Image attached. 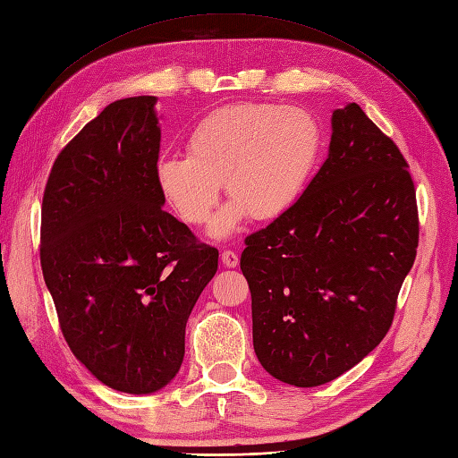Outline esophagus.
Here are the masks:
<instances>
[{"instance_id": "obj_1", "label": "esophagus", "mask_w": 458, "mask_h": 458, "mask_svg": "<svg viewBox=\"0 0 458 458\" xmlns=\"http://www.w3.org/2000/svg\"><path fill=\"white\" fill-rule=\"evenodd\" d=\"M221 262L227 267H237L239 266V254L231 249H225L221 252Z\"/></svg>"}]
</instances>
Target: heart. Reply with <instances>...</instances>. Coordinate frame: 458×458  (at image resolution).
Masks as SVG:
<instances>
[{"instance_id":"1","label":"heart","mask_w":458,"mask_h":458,"mask_svg":"<svg viewBox=\"0 0 458 458\" xmlns=\"http://www.w3.org/2000/svg\"><path fill=\"white\" fill-rule=\"evenodd\" d=\"M325 136L317 116L301 106L229 105L204 116L186 138L188 155L155 166V182L178 219L202 227L217 206L221 182L231 202L214 223L223 237L244 216L276 219L303 196Z\"/></svg>"}]
</instances>
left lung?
Returning a JSON list of instances; mask_svg holds the SVG:
<instances>
[{"label":"left lung","instance_id":"1","mask_svg":"<svg viewBox=\"0 0 458 458\" xmlns=\"http://www.w3.org/2000/svg\"><path fill=\"white\" fill-rule=\"evenodd\" d=\"M418 239L404 155L355 103L334 110L328 159L303 196L244 239L241 270L264 369L318 386L358 365L393 325Z\"/></svg>","mask_w":458,"mask_h":458}]
</instances>
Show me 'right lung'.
<instances>
[{
	"label": "right lung",
	"instance_id": "right-lung-1",
	"mask_svg": "<svg viewBox=\"0 0 458 458\" xmlns=\"http://www.w3.org/2000/svg\"><path fill=\"white\" fill-rule=\"evenodd\" d=\"M155 97L110 103L55 157L42 196L40 266L70 350L130 394L169 385L217 249L161 208Z\"/></svg>",
	"mask_w": 458,
	"mask_h": 458
}]
</instances>
